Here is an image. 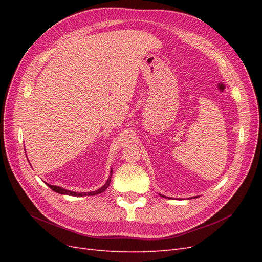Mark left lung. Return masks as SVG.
Wrapping results in <instances>:
<instances>
[{
	"label": "left lung",
	"mask_w": 262,
	"mask_h": 262,
	"mask_svg": "<svg viewBox=\"0 0 262 262\" xmlns=\"http://www.w3.org/2000/svg\"><path fill=\"white\" fill-rule=\"evenodd\" d=\"M163 196H164V195H163Z\"/></svg>",
	"instance_id": "obj_1"
}]
</instances>
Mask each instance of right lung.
I'll use <instances>...</instances> for the list:
<instances>
[{"label": "right lung", "mask_w": 262, "mask_h": 262, "mask_svg": "<svg viewBox=\"0 0 262 262\" xmlns=\"http://www.w3.org/2000/svg\"><path fill=\"white\" fill-rule=\"evenodd\" d=\"M112 175H113V170L110 171V176L107 180L106 184L102 186L100 189L96 190V191H92V192H74V191H70V190H67V189H63L61 187H58V186H52V185H48L50 187V189H52L54 192L57 193H61V194H68V195H75V196H83V195H95V194H98V193H101L104 192L105 190L109 187V184H110V180H112Z\"/></svg>", "instance_id": "add662e5"}]
</instances>
